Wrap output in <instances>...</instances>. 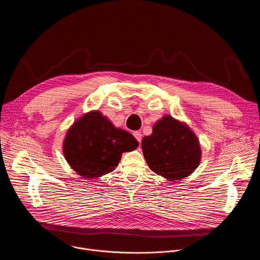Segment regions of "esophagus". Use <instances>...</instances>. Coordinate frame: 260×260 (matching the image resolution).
Listing matches in <instances>:
<instances>
[{
  "instance_id": "esophagus-1",
  "label": "esophagus",
  "mask_w": 260,
  "mask_h": 260,
  "mask_svg": "<svg viewBox=\"0 0 260 260\" xmlns=\"http://www.w3.org/2000/svg\"><path fill=\"white\" fill-rule=\"evenodd\" d=\"M134 137L137 139L138 142H141L142 140V134L140 132H134Z\"/></svg>"
}]
</instances>
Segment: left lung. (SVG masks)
<instances>
[{"mask_svg": "<svg viewBox=\"0 0 260 260\" xmlns=\"http://www.w3.org/2000/svg\"><path fill=\"white\" fill-rule=\"evenodd\" d=\"M142 150L150 170L168 181L189 176L202 158L196 134L186 123L170 115L155 122L152 134L143 138Z\"/></svg>", "mask_w": 260, "mask_h": 260, "instance_id": "8db88e82", "label": "left lung"}]
</instances>
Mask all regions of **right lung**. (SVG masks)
<instances>
[{
	"label": "right lung",
	"mask_w": 260,
	"mask_h": 260,
	"mask_svg": "<svg viewBox=\"0 0 260 260\" xmlns=\"http://www.w3.org/2000/svg\"><path fill=\"white\" fill-rule=\"evenodd\" d=\"M139 146L132 134L113 125L99 111L79 117L68 129L62 152L69 166L84 179H95L115 170L123 152Z\"/></svg>",
	"instance_id": "obj_1"
}]
</instances>
